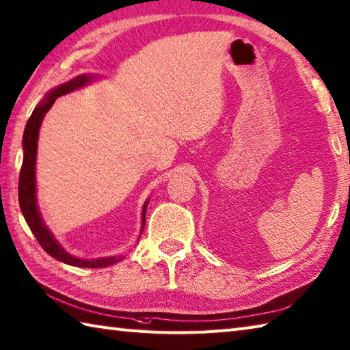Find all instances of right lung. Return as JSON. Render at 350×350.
Here are the masks:
<instances>
[{
  "mask_svg": "<svg viewBox=\"0 0 350 350\" xmlns=\"http://www.w3.org/2000/svg\"><path fill=\"white\" fill-rule=\"evenodd\" d=\"M95 75L89 74H80L72 80L66 81V83L57 86L53 89L50 94L45 95V98L39 103L34 109L31 116L27 121V126L24 130L23 136V148H24V159L23 167H21L19 173V185H18V198H19V206L23 211V215L25 218L27 224L31 229L33 235L36 237L39 244L42 245V249L48 253V255L57 259L60 262H65L68 265L74 267H86V269H103V267H109L115 262L121 261V256H109V258H98V259H81L75 258L71 253H68L62 245L57 243V239L53 237V234L48 230L46 226L44 224L42 217L38 209L36 203V153H38V138H39V129L42 124V120L45 113L50 111L51 106L54 105L62 95L79 89L81 86L88 85L89 81L94 80ZM148 200L146 202L142 208V226L141 232L146 226V211H147Z\"/></svg>",
  "mask_w": 350,
  "mask_h": 350,
  "instance_id": "right-lung-1",
  "label": "right lung"
}]
</instances>
